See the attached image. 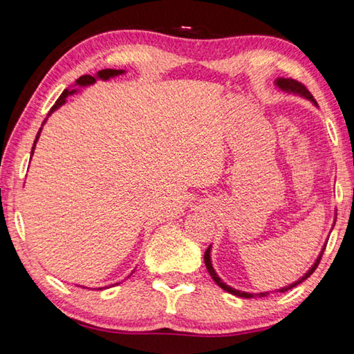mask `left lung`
Listing matches in <instances>:
<instances>
[{
    "label": "left lung",
    "instance_id": "8db88e82",
    "mask_svg": "<svg viewBox=\"0 0 354 354\" xmlns=\"http://www.w3.org/2000/svg\"><path fill=\"white\" fill-rule=\"evenodd\" d=\"M274 82H277V86L281 88V91H284V92H292V93H297V95H301V97L308 98V100L313 101L314 104H317L313 95H310V92L308 91L306 87L303 86L301 82H298V81H295V80H290V77H287V80H286V77H278V80L274 81ZM323 251H325V247H323L320 256L317 257V261H315L314 266L309 268V272H308V273H304V277H301V278H299L298 281H295V283H292L290 286H286V287H283V289H279V292H286V290H289V289H292V287H295V286H298L299 283H303L304 279H308V278L310 277V274H313V273L315 272L317 266H319V263H320V259H322ZM205 263H206V268H207L209 274H211V277H212V279L215 281V283H217V284H218L223 290L232 293V295H236V297H242V298H253V297H267V295H270V292H261V293H247V292H241V290H236V289H232V287H230L227 284H225L223 281H221V279L217 277V273H215L214 267H212V262H211V247H209V248L205 251Z\"/></svg>",
    "mask_w": 354,
    "mask_h": 354
}]
</instances>
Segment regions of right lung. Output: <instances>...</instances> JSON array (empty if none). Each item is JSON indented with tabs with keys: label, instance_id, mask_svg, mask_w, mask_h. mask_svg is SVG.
Instances as JSON below:
<instances>
[{
	"label": "right lung",
	"instance_id": "right-lung-1",
	"mask_svg": "<svg viewBox=\"0 0 354 354\" xmlns=\"http://www.w3.org/2000/svg\"><path fill=\"white\" fill-rule=\"evenodd\" d=\"M122 73H124L123 70H112V68H106V70H101V71H98L97 73V77H100V80H109V77H112V76H117V75H122ZM97 77H93V76H91V75H84V76H81L80 80H76V84L77 86H91V84H93L95 82V80H97ZM76 91H68V88H65V91L62 92V95L61 97L57 98V101H56V104L51 107V111H50V113H48V115H51L53 112H55L57 107H61L65 101H67V97L68 95H71V93H75ZM40 131H41V128L39 129V133H37V136H35V140H34V145H32V151H31V156H32V153H34V148H35V143H37V139H39V136H40Z\"/></svg>",
	"mask_w": 354,
	"mask_h": 354
}]
</instances>
